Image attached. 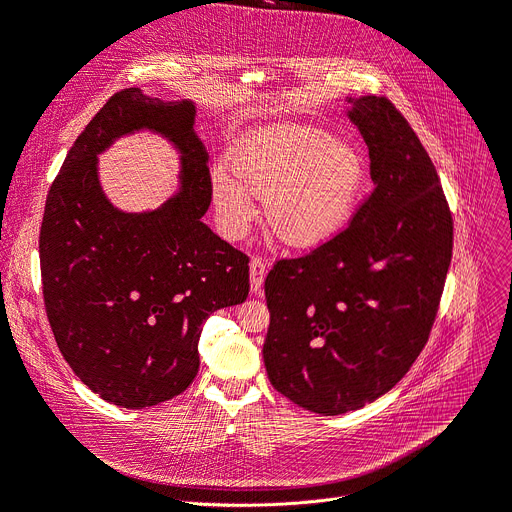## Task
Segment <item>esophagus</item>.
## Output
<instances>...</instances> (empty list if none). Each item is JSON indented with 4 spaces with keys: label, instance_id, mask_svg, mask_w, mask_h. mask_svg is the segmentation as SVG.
Masks as SVG:
<instances>
[{
    "label": "esophagus",
    "instance_id": "esophagus-1",
    "mask_svg": "<svg viewBox=\"0 0 512 512\" xmlns=\"http://www.w3.org/2000/svg\"><path fill=\"white\" fill-rule=\"evenodd\" d=\"M249 268H251V291H253V295L259 297L261 295V288H263L265 274H268V265H265L263 259L255 257V259H251Z\"/></svg>",
    "mask_w": 512,
    "mask_h": 512
}]
</instances>
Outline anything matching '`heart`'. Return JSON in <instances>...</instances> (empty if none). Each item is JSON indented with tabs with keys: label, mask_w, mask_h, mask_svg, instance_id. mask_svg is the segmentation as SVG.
<instances>
[{
	"label": "heart",
	"mask_w": 512,
	"mask_h": 512,
	"mask_svg": "<svg viewBox=\"0 0 512 512\" xmlns=\"http://www.w3.org/2000/svg\"><path fill=\"white\" fill-rule=\"evenodd\" d=\"M230 171L211 175L221 232L232 240L247 234L253 194L265 201L272 232L293 249H318L343 234L368 177L358 146L305 123H268L244 133L230 154Z\"/></svg>",
	"instance_id": "b5f03b06"
}]
</instances>
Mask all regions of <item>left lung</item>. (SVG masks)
<instances>
[{
  "label": "left lung",
  "instance_id": "obj_1",
  "mask_svg": "<svg viewBox=\"0 0 512 512\" xmlns=\"http://www.w3.org/2000/svg\"><path fill=\"white\" fill-rule=\"evenodd\" d=\"M376 184L349 228L265 278L270 383L337 416L393 389L425 347L452 259V215L408 121L376 96L345 98Z\"/></svg>",
  "mask_w": 512,
  "mask_h": 512
}]
</instances>
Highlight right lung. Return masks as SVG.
Returning <instances> with one entry per match:
<instances>
[{
    "label": "right lung",
    "instance_id": "add662e5",
    "mask_svg": "<svg viewBox=\"0 0 512 512\" xmlns=\"http://www.w3.org/2000/svg\"><path fill=\"white\" fill-rule=\"evenodd\" d=\"M194 123L192 100L127 87L87 123L48 192L39 261L52 332L81 383L121 408L186 391L203 322L249 295L247 255L203 221L209 152ZM140 130L181 154L178 190L157 210L123 212L101 190L97 157Z\"/></svg>",
    "mask_w": 512,
    "mask_h": 512
}]
</instances>
